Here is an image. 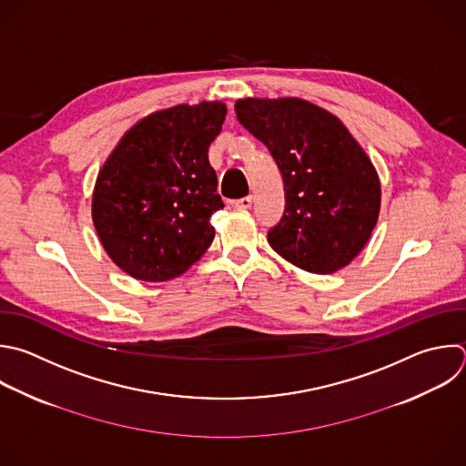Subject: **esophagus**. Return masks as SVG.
<instances>
[{
	"label": "esophagus",
	"mask_w": 466,
	"mask_h": 466,
	"mask_svg": "<svg viewBox=\"0 0 466 466\" xmlns=\"http://www.w3.org/2000/svg\"><path fill=\"white\" fill-rule=\"evenodd\" d=\"M234 207H236V208H239V210H247V208H250V207H252V196H245V198H241V199L234 201Z\"/></svg>",
	"instance_id": "34e87169"
}]
</instances>
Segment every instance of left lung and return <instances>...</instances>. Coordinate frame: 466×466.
I'll return each instance as SVG.
<instances>
[{
  "label": "left lung",
  "instance_id": "left-lung-1",
  "mask_svg": "<svg viewBox=\"0 0 466 466\" xmlns=\"http://www.w3.org/2000/svg\"><path fill=\"white\" fill-rule=\"evenodd\" d=\"M236 115L270 151L283 179L285 210L270 247L292 265L329 274L368 243L380 185L364 149L329 111L299 98L236 102Z\"/></svg>",
  "mask_w": 466,
  "mask_h": 466
}]
</instances>
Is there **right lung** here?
<instances>
[{
	"instance_id": "add662e5",
	"label": "right lung",
	"mask_w": 466,
	"mask_h": 466,
	"mask_svg": "<svg viewBox=\"0 0 466 466\" xmlns=\"http://www.w3.org/2000/svg\"><path fill=\"white\" fill-rule=\"evenodd\" d=\"M227 107L176 106L137 122L116 144L93 194V223L109 258L142 281L183 274L214 239L223 208L208 163Z\"/></svg>"
}]
</instances>
